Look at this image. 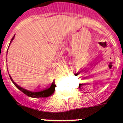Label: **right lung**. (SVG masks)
Returning <instances> with one entry per match:
<instances>
[{
	"mask_svg": "<svg viewBox=\"0 0 123 123\" xmlns=\"http://www.w3.org/2000/svg\"><path fill=\"white\" fill-rule=\"evenodd\" d=\"M15 36H13V37H12V40H11L10 42V45L11 42H12V41L13 40L14 37H15ZM9 76L10 78L11 81H12L13 83L14 84V85L18 88V89L20 90L22 92H23L24 94H26V95H28V97H32V98H39V97H48L50 96L52 94H54V92L55 91V87H56V86L55 85V81H53L52 85L49 88H48L47 89L44 90V91H40V92H31V91H28V90L25 89L24 88L21 87L19 86L17 84L15 83L13 81V80L12 79V77L10 76V75L9 74Z\"/></svg>",
	"mask_w": 123,
	"mask_h": 123,
	"instance_id": "obj_1",
	"label": "right lung"
}]
</instances>
